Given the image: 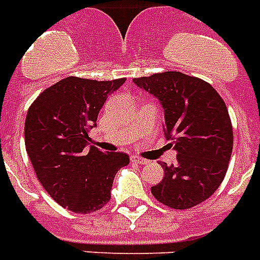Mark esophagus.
<instances>
[{
    "mask_svg": "<svg viewBox=\"0 0 260 260\" xmlns=\"http://www.w3.org/2000/svg\"><path fill=\"white\" fill-rule=\"evenodd\" d=\"M131 161L135 164H147L148 163V160L143 159V157H139V156H132V157H131Z\"/></svg>",
    "mask_w": 260,
    "mask_h": 260,
    "instance_id": "esophagus-1",
    "label": "esophagus"
}]
</instances>
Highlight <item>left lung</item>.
Returning a JSON list of instances; mask_svg holds the SVG:
<instances>
[{
  "mask_svg": "<svg viewBox=\"0 0 260 260\" xmlns=\"http://www.w3.org/2000/svg\"><path fill=\"white\" fill-rule=\"evenodd\" d=\"M163 105L166 136L178 151L176 164L167 167L152 195L174 210L203 203L221 184L231 153L234 134L225 103L214 86L181 72H163L134 79Z\"/></svg>",
  "mask_w": 260,
  "mask_h": 260,
  "instance_id": "left-lung-1",
  "label": "left lung"
}]
</instances>
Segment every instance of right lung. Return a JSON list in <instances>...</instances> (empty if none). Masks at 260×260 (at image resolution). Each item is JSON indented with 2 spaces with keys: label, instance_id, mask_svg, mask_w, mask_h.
<instances>
[{
  "label": "right lung",
  "instance_id": "right-lung-1",
  "mask_svg": "<svg viewBox=\"0 0 260 260\" xmlns=\"http://www.w3.org/2000/svg\"><path fill=\"white\" fill-rule=\"evenodd\" d=\"M124 82L71 76L46 88L27 109L25 148L36 176L50 198L72 212L103 208L117 171L129 164L125 153L88 147L99 112Z\"/></svg>",
  "mask_w": 260,
  "mask_h": 260
}]
</instances>
